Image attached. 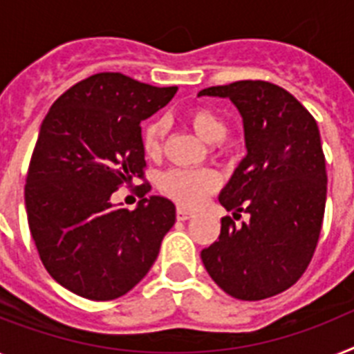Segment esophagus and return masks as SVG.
I'll return each instance as SVG.
<instances>
[{"mask_svg": "<svg viewBox=\"0 0 354 354\" xmlns=\"http://www.w3.org/2000/svg\"><path fill=\"white\" fill-rule=\"evenodd\" d=\"M176 218H178V221H187V219L192 218V212H189V210H185L180 207V209L176 210Z\"/></svg>", "mask_w": 354, "mask_h": 354, "instance_id": "1", "label": "esophagus"}]
</instances>
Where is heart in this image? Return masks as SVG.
<instances>
[{
    "label": "heart",
    "mask_w": 354,
    "mask_h": 354,
    "mask_svg": "<svg viewBox=\"0 0 354 354\" xmlns=\"http://www.w3.org/2000/svg\"><path fill=\"white\" fill-rule=\"evenodd\" d=\"M192 129L207 142H219L227 135L225 122L209 108H194L189 111ZM167 133V122L154 118L142 133V145L147 156L156 158L163 149ZM219 187L218 174L210 169H169L158 178V189L162 194L176 201L185 209H194L209 194Z\"/></svg>",
    "instance_id": "1"
}]
</instances>
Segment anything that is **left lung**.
Returning a JSON list of instances; mask_svg holds the SVG:
<instances>
[{
  "instance_id": "8db88e82",
  "label": "left lung",
  "mask_w": 354,
  "mask_h": 354,
  "mask_svg": "<svg viewBox=\"0 0 354 354\" xmlns=\"http://www.w3.org/2000/svg\"><path fill=\"white\" fill-rule=\"evenodd\" d=\"M230 99L243 118L246 156L219 194V203L250 214L236 227L221 219L218 241L201 250L214 283L239 301L277 295L301 279L322 228L326 158L311 113L284 88L237 81L198 97Z\"/></svg>"
}]
</instances>
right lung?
Segmentation results:
<instances>
[{
    "instance_id": "obj_1",
    "label": "right lung",
    "mask_w": 354,
    "mask_h": 354,
    "mask_svg": "<svg viewBox=\"0 0 354 354\" xmlns=\"http://www.w3.org/2000/svg\"><path fill=\"white\" fill-rule=\"evenodd\" d=\"M176 91L97 73L64 91L41 124L25 185L28 227L46 272L75 295H126L176 221L171 200L145 198L149 183L135 210L111 201L118 187L144 178L140 122Z\"/></svg>"
}]
</instances>
